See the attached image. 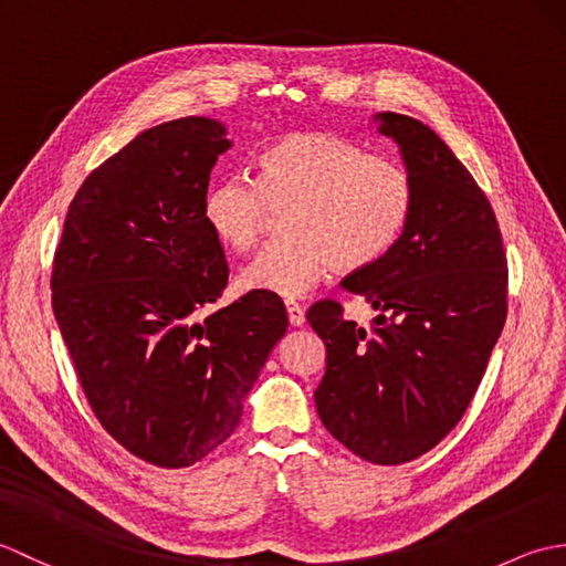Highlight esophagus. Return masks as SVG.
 Wrapping results in <instances>:
<instances>
[{"mask_svg":"<svg viewBox=\"0 0 566 566\" xmlns=\"http://www.w3.org/2000/svg\"><path fill=\"white\" fill-rule=\"evenodd\" d=\"M284 306H286V314H290V323H292V326H304V321H306L304 306L298 304V302H294V298H286Z\"/></svg>","mask_w":566,"mask_h":566,"instance_id":"34e87169","label":"esophagus"}]
</instances>
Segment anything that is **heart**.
<instances>
[{
    "mask_svg": "<svg viewBox=\"0 0 566 566\" xmlns=\"http://www.w3.org/2000/svg\"><path fill=\"white\" fill-rule=\"evenodd\" d=\"M413 177L389 155L331 134L302 130L274 140L258 158V182L231 175L203 197V221L221 245L245 252L270 211L282 213L274 240L238 274L243 292L298 296L333 268L359 272L387 258L411 223Z\"/></svg>",
    "mask_w": 566,
    "mask_h": 566,
    "instance_id": "obj_1",
    "label": "heart"
}]
</instances>
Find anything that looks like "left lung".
I'll list each match as a JSON object with an SVG mask.
<instances>
[{"instance_id":"left-lung-1","label":"left lung","mask_w":566,"mask_h":566,"mask_svg":"<svg viewBox=\"0 0 566 566\" xmlns=\"http://www.w3.org/2000/svg\"><path fill=\"white\" fill-rule=\"evenodd\" d=\"M413 177L411 223L387 258L343 280L377 311L363 328L335 302L308 308L326 343L318 416L347 450L401 464L460 423L506 323V252L486 195L418 118L375 114Z\"/></svg>"}]
</instances>
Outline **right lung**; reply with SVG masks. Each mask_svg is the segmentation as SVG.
Masks as SVG:
<instances>
[{"label": "right lung", "instance_id": "obj_1", "mask_svg": "<svg viewBox=\"0 0 566 566\" xmlns=\"http://www.w3.org/2000/svg\"><path fill=\"white\" fill-rule=\"evenodd\" d=\"M216 118L143 130L72 199L53 262V314L84 396L109 436L150 464L199 462L233 436L290 318L250 292L201 318L228 282L203 221Z\"/></svg>", "mask_w": 566, "mask_h": 566}]
</instances>
